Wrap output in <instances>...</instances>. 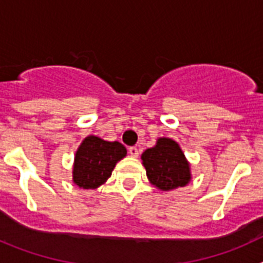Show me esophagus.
I'll list each match as a JSON object with an SVG mask.
<instances>
[{
	"label": "esophagus",
	"instance_id": "obj_1",
	"mask_svg": "<svg viewBox=\"0 0 263 263\" xmlns=\"http://www.w3.org/2000/svg\"><path fill=\"white\" fill-rule=\"evenodd\" d=\"M129 154L132 155V157L137 158L139 155V150L136 147V146H132V147H129Z\"/></svg>",
	"mask_w": 263,
	"mask_h": 263
}]
</instances>
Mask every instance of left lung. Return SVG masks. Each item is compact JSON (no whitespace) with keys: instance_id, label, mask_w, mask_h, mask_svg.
Here are the masks:
<instances>
[{"instance_id":"obj_1","label":"left lung","mask_w":263,"mask_h":263,"mask_svg":"<svg viewBox=\"0 0 263 263\" xmlns=\"http://www.w3.org/2000/svg\"><path fill=\"white\" fill-rule=\"evenodd\" d=\"M147 178L159 190L184 187L190 179V164L178 143L170 138H159L157 145L142 154Z\"/></svg>"}]
</instances>
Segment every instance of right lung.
<instances>
[{"label": "right lung", "mask_w": 263, "mask_h": 263, "mask_svg": "<svg viewBox=\"0 0 263 263\" xmlns=\"http://www.w3.org/2000/svg\"><path fill=\"white\" fill-rule=\"evenodd\" d=\"M125 155L126 148L120 142L87 137L76 152L73 182L84 190H95L106 182L116 163Z\"/></svg>", "instance_id": "add662e5"}]
</instances>
